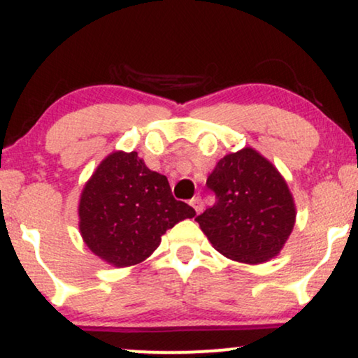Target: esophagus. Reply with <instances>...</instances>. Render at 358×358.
Instances as JSON below:
<instances>
[{
  "label": "esophagus",
  "mask_w": 358,
  "mask_h": 358,
  "mask_svg": "<svg viewBox=\"0 0 358 358\" xmlns=\"http://www.w3.org/2000/svg\"><path fill=\"white\" fill-rule=\"evenodd\" d=\"M190 205H192V208L195 210V212L200 213L203 210V200L200 197H194L192 200H190Z\"/></svg>",
  "instance_id": "esophagus-1"
}]
</instances>
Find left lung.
I'll list each match as a JSON object with an SVG mask.
<instances>
[{
    "label": "left lung",
    "instance_id": "8db88e82",
    "mask_svg": "<svg viewBox=\"0 0 358 358\" xmlns=\"http://www.w3.org/2000/svg\"><path fill=\"white\" fill-rule=\"evenodd\" d=\"M215 203L197 223L224 257L262 264L280 254L296 222V207L287 180L257 150L228 153L207 179Z\"/></svg>",
    "mask_w": 358,
    "mask_h": 358
}]
</instances>
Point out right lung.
Segmentation results:
<instances>
[{
  "mask_svg": "<svg viewBox=\"0 0 358 358\" xmlns=\"http://www.w3.org/2000/svg\"><path fill=\"white\" fill-rule=\"evenodd\" d=\"M80 233L90 251L114 267L148 259L161 236L185 218L190 205L173 197L168 178L151 171L136 151H112L86 180L78 205Z\"/></svg>",
  "mask_w": 358,
  "mask_h": 358,
  "instance_id": "right-lung-1",
  "label": "right lung"
}]
</instances>
